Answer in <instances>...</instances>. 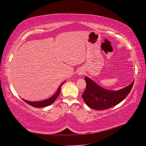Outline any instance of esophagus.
<instances>
[{
	"label": "esophagus",
	"instance_id": "esophagus-1",
	"mask_svg": "<svg viewBox=\"0 0 146 146\" xmlns=\"http://www.w3.org/2000/svg\"><path fill=\"white\" fill-rule=\"evenodd\" d=\"M77 74H78V75H83L84 74V72L82 70H79V71L77 72Z\"/></svg>",
	"mask_w": 146,
	"mask_h": 146
}]
</instances>
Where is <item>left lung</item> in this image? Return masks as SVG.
<instances>
[{
    "instance_id": "left-lung-1",
    "label": "left lung",
    "mask_w": 146,
    "mask_h": 146,
    "mask_svg": "<svg viewBox=\"0 0 146 146\" xmlns=\"http://www.w3.org/2000/svg\"><path fill=\"white\" fill-rule=\"evenodd\" d=\"M86 88L82 98L89 108L103 110L108 109L122 102L130 92L134 81L128 86L119 90H109L103 89L89 77H85Z\"/></svg>"
}]
</instances>
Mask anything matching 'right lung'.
<instances>
[{
  "label": "right lung",
  "instance_id": "obj_1",
  "mask_svg": "<svg viewBox=\"0 0 146 146\" xmlns=\"http://www.w3.org/2000/svg\"><path fill=\"white\" fill-rule=\"evenodd\" d=\"M64 82H63L62 83V84L60 86V87H59V89L57 90V92L55 93V94L52 96V97H50V98H48L46 100H42V101H39V102H30V101H27L25 99H23L26 103H27L28 104L31 105L33 107H35V108H44V107L49 106L52 104H53L54 101L56 100V99L57 98L58 96L59 95L60 92V90H61V87L63 85V84Z\"/></svg>",
  "mask_w": 146,
  "mask_h": 146
}]
</instances>
